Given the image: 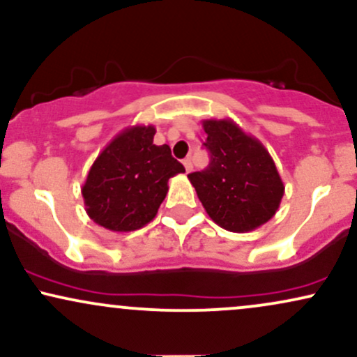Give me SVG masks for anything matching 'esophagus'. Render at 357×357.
<instances>
[{
  "instance_id": "1",
  "label": "esophagus",
  "mask_w": 357,
  "mask_h": 357,
  "mask_svg": "<svg viewBox=\"0 0 357 357\" xmlns=\"http://www.w3.org/2000/svg\"><path fill=\"white\" fill-rule=\"evenodd\" d=\"M183 165H184V169H186V173H191V171H192V162H191V158H186V159H184Z\"/></svg>"
}]
</instances>
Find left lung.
I'll list each match as a JSON object with an SVG mask.
<instances>
[{"label": "left lung", "instance_id": "1", "mask_svg": "<svg viewBox=\"0 0 357 357\" xmlns=\"http://www.w3.org/2000/svg\"><path fill=\"white\" fill-rule=\"evenodd\" d=\"M208 169L188 174L208 216L225 230L253 231L280 206L285 186L265 146L231 119H206Z\"/></svg>", "mask_w": 357, "mask_h": 357}]
</instances>
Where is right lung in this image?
Instances as JSON below:
<instances>
[{"mask_svg": "<svg viewBox=\"0 0 357 357\" xmlns=\"http://www.w3.org/2000/svg\"><path fill=\"white\" fill-rule=\"evenodd\" d=\"M154 126H129L102 149L82 186L89 218L110 231H134L158 215L167 181L184 173Z\"/></svg>", "mask_w": 357, "mask_h": 357, "instance_id": "obj_1", "label": "right lung"}]
</instances>
